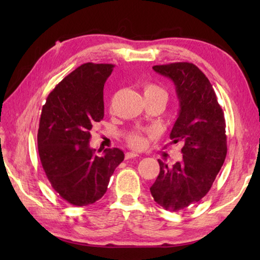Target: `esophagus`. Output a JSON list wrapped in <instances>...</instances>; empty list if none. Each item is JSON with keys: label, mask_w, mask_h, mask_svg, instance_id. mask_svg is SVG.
I'll list each match as a JSON object with an SVG mask.
<instances>
[{"label": "esophagus", "mask_w": 260, "mask_h": 260, "mask_svg": "<svg viewBox=\"0 0 260 260\" xmlns=\"http://www.w3.org/2000/svg\"><path fill=\"white\" fill-rule=\"evenodd\" d=\"M139 156H140L139 153H135V152H126V159H132V158H136Z\"/></svg>", "instance_id": "obj_1"}]
</instances>
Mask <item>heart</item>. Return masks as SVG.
I'll return each instance as SVG.
<instances>
[{"instance_id": "b5f03b06", "label": "heart", "mask_w": 260, "mask_h": 260, "mask_svg": "<svg viewBox=\"0 0 260 260\" xmlns=\"http://www.w3.org/2000/svg\"><path fill=\"white\" fill-rule=\"evenodd\" d=\"M143 94L144 99L149 98H162L167 100V93L165 89H162L160 86L155 85V83L148 82L143 86ZM127 142L129 146L134 149H142L146 147L147 140L142 131H134L127 135Z\"/></svg>"}]
</instances>
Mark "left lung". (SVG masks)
Listing matches in <instances>:
<instances>
[{
  "label": "left lung",
  "instance_id": "obj_1",
  "mask_svg": "<svg viewBox=\"0 0 260 260\" xmlns=\"http://www.w3.org/2000/svg\"><path fill=\"white\" fill-rule=\"evenodd\" d=\"M174 82L179 116L170 138L182 142V159L173 166L158 160L159 174L151 195L165 210L188 208L212 187L227 155L226 121L209 79L192 63L180 61L152 67Z\"/></svg>",
  "mask_w": 260,
  "mask_h": 260
}]
</instances>
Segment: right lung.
<instances>
[{"instance_id": "obj_1", "label": "right lung", "mask_w": 260, "mask_h": 260, "mask_svg": "<svg viewBox=\"0 0 260 260\" xmlns=\"http://www.w3.org/2000/svg\"><path fill=\"white\" fill-rule=\"evenodd\" d=\"M113 68L80 65L54 88L42 107L38 131L42 167L55 191L76 206L99 201L125 157L118 148L98 155L89 147L91 127L104 117L103 88Z\"/></svg>"}]
</instances>
